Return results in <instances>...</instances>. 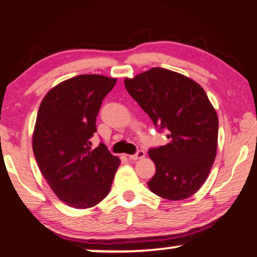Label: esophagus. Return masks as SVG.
Masks as SVG:
<instances>
[{
  "mask_svg": "<svg viewBox=\"0 0 257 257\" xmlns=\"http://www.w3.org/2000/svg\"><path fill=\"white\" fill-rule=\"evenodd\" d=\"M146 157V153L144 151H139L136 154L129 155V159L131 160H139V159H144Z\"/></svg>",
  "mask_w": 257,
  "mask_h": 257,
  "instance_id": "1",
  "label": "esophagus"
}]
</instances>
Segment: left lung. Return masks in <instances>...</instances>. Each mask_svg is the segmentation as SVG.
<instances>
[{"mask_svg":"<svg viewBox=\"0 0 257 257\" xmlns=\"http://www.w3.org/2000/svg\"><path fill=\"white\" fill-rule=\"evenodd\" d=\"M124 85L170 139L149 149L157 168L149 190L170 200L191 197L209 177L218 146V116L206 92L191 78L162 67L125 78Z\"/></svg>","mask_w":257,"mask_h":257,"instance_id":"1","label":"left lung"}]
</instances>
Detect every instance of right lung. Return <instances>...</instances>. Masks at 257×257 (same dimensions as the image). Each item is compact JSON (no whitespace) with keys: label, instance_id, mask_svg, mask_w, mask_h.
<instances>
[{"label":"right lung","instance_id":"add662e5","mask_svg":"<svg viewBox=\"0 0 257 257\" xmlns=\"http://www.w3.org/2000/svg\"><path fill=\"white\" fill-rule=\"evenodd\" d=\"M116 78L80 74L64 80L42 99L32 146L54 194L71 207L87 209L108 196L121 164L103 144L91 149L96 117Z\"/></svg>","mask_w":257,"mask_h":257}]
</instances>
